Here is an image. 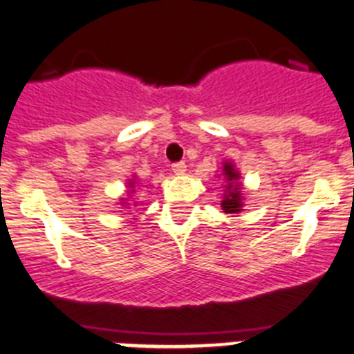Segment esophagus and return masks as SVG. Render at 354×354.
I'll list each match as a JSON object with an SVG mask.
<instances>
[{
    "label": "esophagus",
    "instance_id": "esophagus-1",
    "mask_svg": "<svg viewBox=\"0 0 354 354\" xmlns=\"http://www.w3.org/2000/svg\"><path fill=\"white\" fill-rule=\"evenodd\" d=\"M171 171H174L175 175H184L186 174V162H174V165H171Z\"/></svg>",
    "mask_w": 354,
    "mask_h": 354
}]
</instances>
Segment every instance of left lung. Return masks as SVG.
I'll list each match as a JSON object with an SVG mask.
<instances>
[{"mask_svg":"<svg viewBox=\"0 0 354 354\" xmlns=\"http://www.w3.org/2000/svg\"><path fill=\"white\" fill-rule=\"evenodd\" d=\"M221 175L225 177L223 200H221V209L225 214H239L245 211V198H243V183H241V174L236 170L232 161H223Z\"/></svg>","mask_w":354,"mask_h":354,"instance_id":"left-lung-1","label":"left lung"}]
</instances>
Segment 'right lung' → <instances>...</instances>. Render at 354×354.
<instances>
[{"label": "right lung", "instance_id": "add662e5", "mask_svg": "<svg viewBox=\"0 0 354 354\" xmlns=\"http://www.w3.org/2000/svg\"><path fill=\"white\" fill-rule=\"evenodd\" d=\"M136 180H138V179H136V175H133V179H127V184H126L127 195L122 196V198H120V205L126 209V211H129V209H131V200L129 198H131V195L134 193V187L138 186V183H136ZM136 205H138V204H134V207H136Z\"/></svg>", "mask_w": 354, "mask_h": 354}]
</instances>
